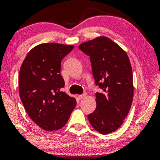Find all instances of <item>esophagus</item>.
I'll return each mask as SVG.
<instances>
[{
	"label": "esophagus",
	"mask_w": 160,
	"mask_h": 160,
	"mask_svg": "<svg viewBox=\"0 0 160 160\" xmlns=\"http://www.w3.org/2000/svg\"><path fill=\"white\" fill-rule=\"evenodd\" d=\"M85 95H86V93H83V94H82V95H78V98H79L80 100L83 99V98H84L85 97Z\"/></svg>",
	"instance_id": "34e87169"
}]
</instances>
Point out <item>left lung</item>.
Masks as SVG:
<instances>
[{"label": "left lung", "instance_id": "left-lung-1", "mask_svg": "<svg viewBox=\"0 0 160 160\" xmlns=\"http://www.w3.org/2000/svg\"><path fill=\"white\" fill-rule=\"evenodd\" d=\"M79 49L90 57L96 92V108L88 116L95 130L108 134L117 130L130 111L133 95V74L126 52L108 37L82 43Z\"/></svg>", "mask_w": 160, "mask_h": 160}]
</instances>
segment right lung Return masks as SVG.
<instances>
[{
	"instance_id": "right-lung-1",
	"label": "right lung",
	"mask_w": 160,
	"mask_h": 160,
	"mask_svg": "<svg viewBox=\"0 0 160 160\" xmlns=\"http://www.w3.org/2000/svg\"><path fill=\"white\" fill-rule=\"evenodd\" d=\"M73 46L57 43L38 45L28 52L19 72V95L36 124L51 132L68 122L76 100L62 91L65 80L61 62Z\"/></svg>"
}]
</instances>
